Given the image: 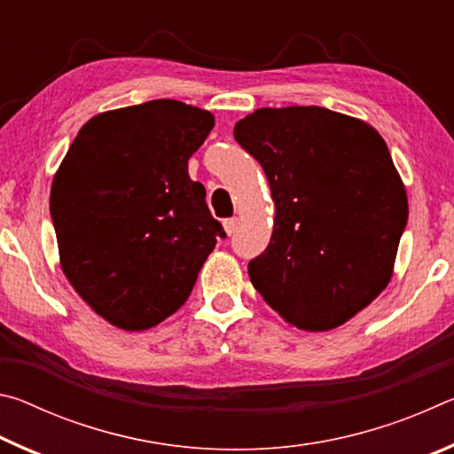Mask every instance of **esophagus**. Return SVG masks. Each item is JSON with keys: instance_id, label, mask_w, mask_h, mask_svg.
Listing matches in <instances>:
<instances>
[{"instance_id": "obj_1", "label": "esophagus", "mask_w": 454, "mask_h": 454, "mask_svg": "<svg viewBox=\"0 0 454 454\" xmlns=\"http://www.w3.org/2000/svg\"><path fill=\"white\" fill-rule=\"evenodd\" d=\"M222 224H224L226 234L232 236L236 232V228H238V218H226L224 222H222Z\"/></svg>"}]
</instances>
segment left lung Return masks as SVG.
Returning <instances> with one entry per match:
<instances>
[{
	"mask_svg": "<svg viewBox=\"0 0 454 454\" xmlns=\"http://www.w3.org/2000/svg\"><path fill=\"white\" fill-rule=\"evenodd\" d=\"M276 206L248 274L288 325H344L387 288L409 220L387 142L366 121L318 106L260 107L234 126Z\"/></svg>",
	"mask_w": 454,
	"mask_h": 454,
	"instance_id": "left-lung-1",
	"label": "left lung"
}]
</instances>
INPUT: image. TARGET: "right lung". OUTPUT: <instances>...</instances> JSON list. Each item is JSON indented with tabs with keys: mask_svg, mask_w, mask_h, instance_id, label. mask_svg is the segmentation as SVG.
<instances>
[{
	"mask_svg": "<svg viewBox=\"0 0 454 454\" xmlns=\"http://www.w3.org/2000/svg\"><path fill=\"white\" fill-rule=\"evenodd\" d=\"M212 128L210 112L178 99L98 114L53 176L61 270L110 325L145 330L166 320L226 236L188 176Z\"/></svg>",
	"mask_w": 454,
	"mask_h": 454,
	"instance_id": "right-lung-1",
	"label": "right lung"
}]
</instances>
